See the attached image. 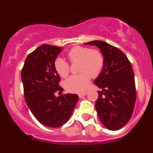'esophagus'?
I'll use <instances>...</instances> for the list:
<instances>
[{
  "instance_id": "esophagus-1",
  "label": "esophagus",
  "mask_w": 153,
  "mask_h": 153,
  "mask_svg": "<svg viewBox=\"0 0 153 153\" xmlns=\"http://www.w3.org/2000/svg\"><path fill=\"white\" fill-rule=\"evenodd\" d=\"M86 95V92H84V93H79L78 94V96H79V98H82L83 97H84V96Z\"/></svg>"
}]
</instances>
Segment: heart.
Masks as SVG:
<instances>
[{
	"instance_id": "b5f03b06",
	"label": "heart",
	"mask_w": 153,
	"mask_h": 153,
	"mask_svg": "<svg viewBox=\"0 0 153 153\" xmlns=\"http://www.w3.org/2000/svg\"><path fill=\"white\" fill-rule=\"evenodd\" d=\"M68 57L72 63L79 61V72L72 75L64 81V87L70 93H81L86 90L90 78L96 77L100 74L103 67L104 58L100 51L91 50L86 47H75L68 52ZM54 69L61 77H66L70 72V66L64 59L57 57L54 60Z\"/></svg>"
}]
</instances>
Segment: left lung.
Masks as SVG:
<instances>
[{
  "mask_svg": "<svg viewBox=\"0 0 153 153\" xmlns=\"http://www.w3.org/2000/svg\"><path fill=\"white\" fill-rule=\"evenodd\" d=\"M96 46L104 58L102 71L93 83L99 88L95 103L101 123L109 130H118L129 122L136 102L132 65L123 51L101 40L85 43Z\"/></svg>",
  "mask_w": 153,
  "mask_h": 153,
  "instance_id": "obj_1",
  "label": "left lung"
}]
</instances>
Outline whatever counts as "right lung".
I'll list each match as a JSON object with an SVG mask.
<instances>
[{"instance_id":"obj_1","label":"right lung","mask_w":153,"mask_h":153,"mask_svg":"<svg viewBox=\"0 0 153 153\" xmlns=\"http://www.w3.org/2000/svg\"><path fill=\"white\" fill-rule=\"evenodd\" d=\"M61 51L62 47L56 46H40L27 56L21 70L24 99L30 110L40 123L52 128L68 121L79 100L76 94L55 96L56 92L63 91L53 66Z\"/></svg>"}]
</instances>
